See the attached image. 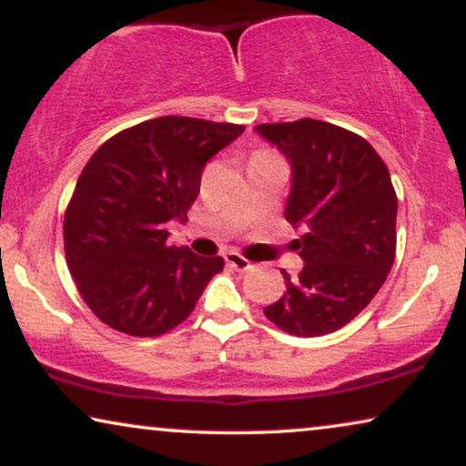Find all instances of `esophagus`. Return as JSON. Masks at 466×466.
<instances>
[{
    "label": "esophagus",
    "mask_w": 466,
    "mask_h": 466,
    "mask_svg": "<svg viewBox=\"0 0 466 466\" xmlns=\"http://www.w3.org/2000/svg\"><path fill=\"white\" fill-rule=\"evenodd\" d=\"M223 258H226V264H228V266H232V268H237L238 272H245V270L253 268V264L249 262V259L240 256L238 251H228Z\"/></svg>",
    "instance_id": "34e87169"
}]
</instances>
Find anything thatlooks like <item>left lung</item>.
Returning a JSON list of instances; mask_svg holds the SVG:
<instances>
[{
  "instance_id": "1",
  "label": "left lung",
  "mask_w": 466,
  "mask_h": 466,
  "mask_svg": "<svg viewBox=\"0 0 466 466\" xmlns=\"http://www.w3.org/2000/svg\"><path fill=\"white\" fill-rule=\"evenodd\" d=\"M256 132L291 164L285 219L302 229L291 247L302 270H283V296L264 315L294 337H321L373 300L396 253V191L362 136L332 123H262Z\"/></svg>"
}]
</instances>
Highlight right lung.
<instances>
[{
	"label": "right lung",
	"instance_id": "1",
	"mask_svg": "<svg viewBox=\"0 0 466 466\" xmlns=\"http://www.w3.org/2000/svg\"><path fill=\"white\" fill-rule=\"evenodd\" d=\"M245 126L157 116L104 142L80 172L64 219L66 259L86 307L129 337H159L194 311L223 258L168 245L207 161Z\"/></svg>",
	"mask_w": 466,
	"mask_h": 466
}]
</instances>
